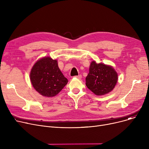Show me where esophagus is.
Returning a JSON list of instances; mask_svg holds the SVG:
<instances>
[{
	"instance_id": "obj_1",
	"label": "esophagus",
	"mask_w": 149,
	"mask_h": 149,
	"mask_svg": "<svg viewBox=\"0 0 149 149\" xmlns=\"http://www.w3.org/2000/svg\"><path fill=\"white\" fill-rule=\"evenodd\" d=\"M76 78H77V79H81V77H82V76H81V75H77V76H75Z\"/></svg>"
}]
</instances>
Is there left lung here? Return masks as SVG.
Here are the masks:
<instances>
[{
	"instance_id": "1",
	"label": "left lung",
	"mask_w": 149,
	"mask_h": 149,
	"mask_svg": "<svg viewBox=\"0 0 149 149\" xmlns=\"http://www.w3.org/2000/svg\"><path fill=\"white\" fill-rule=\"evenodd\" d=\"M118 81V74L110 66L93 61L86 78V85L97 95H103L113 90Z\"/></svg>"
}]
</instances>
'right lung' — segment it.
<instances>
[{"label":"right lung","instance_id":"add662e5","mask_svg":"<svg viewBox=\"0 0 149 149\" xmlns=\"http://www.w3.org/2000/svg\"><path fill=\"white\" fill-rule=\"evenodd\" d=\"M30 80L34 89L44 97L56 96L68 82L60 71L56 60L44 57L31 69Z\"/></svg>","mask_w":149,"mask_h":149}]
</instances>
